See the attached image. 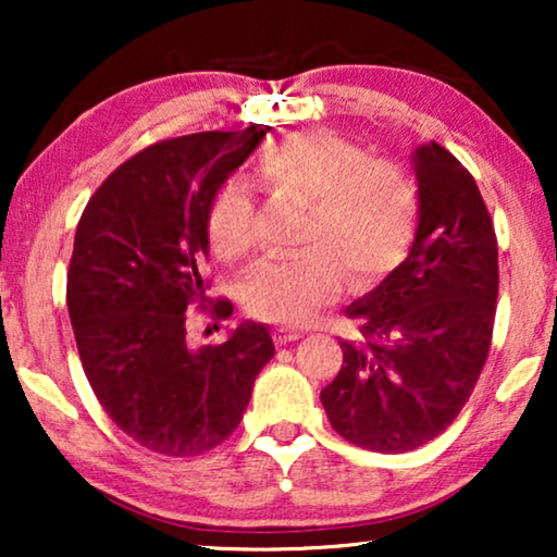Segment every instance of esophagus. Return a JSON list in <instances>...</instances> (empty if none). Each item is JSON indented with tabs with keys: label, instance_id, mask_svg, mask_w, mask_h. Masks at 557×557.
I'll return each instance as SVG.
<instances>
[{
	"label": "esophagus",
	"instance_id": "34e87169",
	"mask_svg": "<svg viewBox=\"0 0 557 557\" xmlns=\"http://www.w3.org/2000/svg\"><path fill=\"white\" fill-rule=\"evenodd\" d=\"M301 337L304 332L292 330V326H276V330H273V342H276V345H288V342H296Z\"/></svg>",
	"mask_w": 557,
	"mask_h": 557
}]
</instances>
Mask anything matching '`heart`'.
<instances>
[{"mask_svg": "<svg viewBox=\"0 0 557 557\" xmlns=\"http://www.w3.org/2000/svg\"><path fill=\"white\" fill-rule=\"evenodd\" d=\"M263 185L307 205L299 250L265 258L243 281V304L265 322L301 324L337 299L342 278L357 288L398 269L413 246L418 189L403 166L368 159L330 132L292 134L258 157ZM208 240L223 261L253 246V200L227 180L208 208Z\"/></svg>", "mask_w": 557, "mask_h": 557, "instance_id": "1", "label": "heart"}]
</instances>
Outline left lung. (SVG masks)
Listing matches in <instances>:
<instances>
[{"label": "left lung", "instance_id": "obj_1", "mask_svg": "<svg viewBox=\"0 0 557 557\" xmlns=\"http://www.w3.org/2000/svg\"><path fill=\"white\" fill-rule=\"evenodd\" d=\"M418 227L398 269L345 309L360 337L322 391L349 444L403 454L454 423L490 355L497 311V238L471 174L436 141L410 154Z\"/></svg>", "mask_w": 557, "mask_h": 557}]
</instances>
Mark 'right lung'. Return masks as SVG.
<instances>
[{
	"instance_id": "add662e5",
	"label": "right lung",
	"mask_w": 557,
	"mask_h": 557,
	"mask_svg": "<svg viewBox=\"0 0 557 557\" xmlns=\"http://www.w3.org/2000/svg\"><path fill=\"white\" fill-rule=\"evenodd\" d=\"M269 126L151 144L96 189L75 231L67 311L98 403L126 436L164 456L210 451L238 429L269 326L243 322L223 345H187L205 296L208 208ZM233 314L218 301L215 317Z\"/></svg>"
}]
</instances>
